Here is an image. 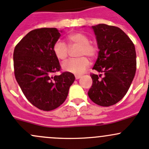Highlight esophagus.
Here are the masks:
<instances>
[{"instance_id": "obj_1", "label": "esophagus", "mask_w": 149, "mask_h": 149, "mask_svg": "<svg viewBox=\"0 0 149 149\" xmlns=\"http://www.w3.org/2000/svg\"><path fill=\"white\" fill-rule=\"evenodd\" d=\"M75 78H76V80L79 79L80 78H81V76H75Z\"/></svg>"}]
</instances>
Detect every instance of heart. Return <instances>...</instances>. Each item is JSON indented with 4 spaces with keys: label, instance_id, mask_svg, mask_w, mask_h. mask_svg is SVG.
I'll list each match as a JSON object with an SVG mask.
<instances>
[{
    "label": "heart",
    "instance_id": "1",
    "mask_svg": "<svg viewBox=\"0 0 149 149\" xmlns=\"http://www.w3.org/2000/svg\"><path fill=\"white\" fill-rule=\"evenodd\" d=\"M67 40L70 46H79L78 55L81 57L70 58L63 63L62 68L65 71L80 75L85 71L90 64L88 58L84 56L86 55L89 58L95 57L98 52V48L95 44L90 43L88 37L82 33H72L67 36ZM53 51L58 60L63 61L68 57L69 48L64 42L57 40L53 47Z\"/></svg>",
    "mask_w": 149,
    "mask_h": 149
}]
</instances>
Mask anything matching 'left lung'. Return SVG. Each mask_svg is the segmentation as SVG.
<instances>
[{"label":"left lung","instance_id":"8db88e82","mask_svg":"<svg viewBox=\"0 0 149 149\" xmlns=\"http://www.w3.org/2000/svg\"><path fill=\"white\" fill-rule=\"evenodd\" d=\"M99 49L91 73L92 86L88 92L93 103L101 106L116 104L126 94L136 70L135 46L129 37L118 27L106 24L92 26Z\"/></svg>","mask_w":149,"mask_h":149}]
</instances>
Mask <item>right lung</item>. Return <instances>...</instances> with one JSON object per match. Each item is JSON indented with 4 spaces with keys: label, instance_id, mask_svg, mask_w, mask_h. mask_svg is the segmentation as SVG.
<instances>
[{
    "label": "right lung",
    "instance_id": "obj_1",
    "mask_svg": "<svg viewBox=\"0 0 149 149\" xmlns=\"http://www.w3.org/2000/svg\"><path fill=\"white\" fill-rule=\"evenodd\" d=\"M60 36L55 28L33 30L15 46L13 52L14 74L23 94L34 106L46 111L65 101L75 81L70 72L54 75L61 69L53 51Z\"/></svg>",
    "mask_w": 149,
    "mask_h": 149
}]
</instances>
